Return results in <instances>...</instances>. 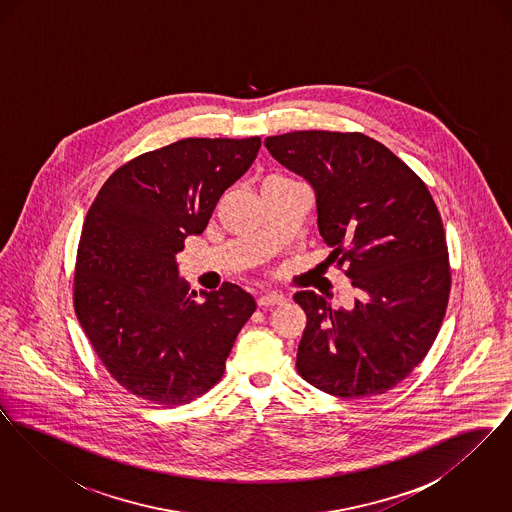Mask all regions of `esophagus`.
<instances>
[{
  "instance_id": "obj_1",
  "label": "esophagus",
  "mask_w": 512,
  "mask_h": 512,
  "mask_svg": "<svg viewBox=\"0 0 512 512\" xmlns=\"http://www.w3.org/2000/svg\"><path fill=\"white\" fill-rule=\"evenodd\" d=\"M280 303H284V295H282V293H263V295H259V299H257V305H259L261 309L274 307V305H280Z\"/></svg>"
}]
</instances>
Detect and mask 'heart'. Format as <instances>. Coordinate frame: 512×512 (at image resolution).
<instances>
[{"mask_svg":"<svg viewBox=\"0 0 512 512\" xmlns=\"http://www.w3.org/2000/svg\"><path fill=\"white\" fill-rule=\"evenodd\" d=\"M286 182H293V180L286 178V176H268L267 180H265V184H263V188L278 186V184H286Z\"/></svg>","mask_w":512,"mask_h":512,"instance_id":"heart-1","label":"heart"}]
</instances>
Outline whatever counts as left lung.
I'll list each match as a JSON object with an SVG mask.
<instances>
[{"instance_id":"left-lung-1","label":"left lung","mask_w":512,"mask_h":512,"mask_svg":"<svg viewBox=\"0 0 512 512\" xmlns=\"http://www.w3.org/2000/svg\"><path fill=\"white\" fill-rule=\"evenodd\" d=\"M317 197L318 232L359 297L351 311L311 290L297 372L311 386L357 399L405 380L438 336L451 268L438 207L426 184L361 132L299 130L265 140Z\"/></svg>"}]
</instances>
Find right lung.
Masks as SVG:
<instances>
[{
	"mask_svg": "<svg viewBox=\"0 0 512 512\" xmlns=\"http://www.w3.org/2000/svg\"><path fill=\"white\" fill-rule=\"evenodd\" d=\"M261 138H184L113 172L96 195L78 242L76 318L107 372L136 397L163 407L211 390L255 299L224 282L195 292L178 278L176 253L201 234Z\"/></svg>",
	"mask_w": 512,
	"mask_h": 512,
	"instance_id": "obj_1",
	"label": "right lung"
}]
</instances>
